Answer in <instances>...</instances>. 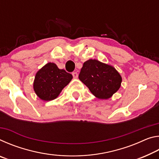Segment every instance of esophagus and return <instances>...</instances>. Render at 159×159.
<instances>
[{"instance_id":"34e87169","label":"esophagus","mask_w":159,"mask_h":159,"mask_svg":"<svg viewBox=\"0 0 159 159\" xmlns=\"http://www.w3.org/2000/svg\"><path fill=\"white\" fill-rule=\"evenodd\" d=\"M72 75H73V77L74 78V79H77L78 78V73L76 71H74L72 73Z\"/></svg>"}]
</instances>
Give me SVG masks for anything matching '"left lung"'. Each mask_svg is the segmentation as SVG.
I'll return each instance as SVG.
<instances>
[{"instance_id": "1", "label": "left lung", "mask_w": 159, "mask_h": 159, "mask_svg": "<svg viewBox=\"0 0 159 159\" xmlns=\"http://www.w3.org/2000/svg\"><path fill=\"white\" fill-rule=\"evenodd\" d=\"M79 78L96 98L104 99L117 92L122 81L114 67L96 60L85 61Z\"/></svg>"}]
</instances>
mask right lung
<instances>
[{"instance_id": "right-lung-1", "label": "right lung", "mask_w": 159, "mask_h": 159, "mask_svg": "<svg viewBox=\"0 0 159 159\" xmlns=\"http://www.w3.org/2000/svg\"><path fill=\"white\" fill-rule=\"evenodd\" d=\"M72 75L60 69L55 63L45 64L37 72L34 82V89L39 98L50 101L57 98L61 91L71 81Z\"/></svg>"}]
</instances>
